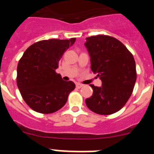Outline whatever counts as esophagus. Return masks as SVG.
<instances>
[{
	"label": "esophagus",
	"instance_id": "esophagus-1",
	"mask_svg": "<svg viewBox=\"0 0 154 154\" xmlns=\"http://www.w3.org/2000/svg\"><path fill=\"white\" fill-rule=\"evenodd\" d=\"M76 87L78 88V89H80V88H82V87L83 86V85L82 84H80V83H76Z\"/></svg>",
	"mask_w": 154,
	"mask_h": 154
}]
</instances>
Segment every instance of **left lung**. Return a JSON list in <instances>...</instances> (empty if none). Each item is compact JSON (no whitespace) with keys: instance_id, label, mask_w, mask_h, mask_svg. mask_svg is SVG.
Returning a JSON list of instances; mask_svg holds the SVG:
<instances>
[{"instance_id":"left-lung-1","label":"left lung","mask_w":154,"mask_h":154,"mask_svg":"<svg viewBox=\"0 0 154 154\" xmlns=\"http://www.w3.org/2000/svg\"><path fill=\"white\" fill-rule=\"evenodd\" d=\"M91 69L102 81V86L90 85L93 93L85 99L87 107L100 115H110L123 108L130 99L137 80L134 58L115 38L96 35L86 38Z\"/></svg>"}]
</instances>
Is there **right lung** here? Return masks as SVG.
Returning <instances> with one entry per match:
<instances>
[{
	"instance_id": "1",
	"label": "right lung",
	"mask_w": 154,
	"mask_h": 154,
	"mask_svg": "<svg viewBox=\"0 0 154 154\" xmlns=\"http://www.w3.org/2000/svg\"><path fill=\"white\" fill-rule=\"evenodd\" d=\"M49 39L31 45L17 68V85L24 102L40 113H52L65 106L75 85L55 72L62 55L75 42Z\"/></svg>"
}]
</instances>
